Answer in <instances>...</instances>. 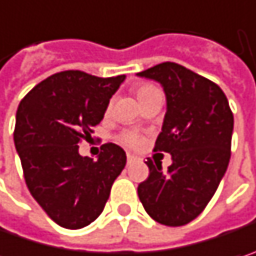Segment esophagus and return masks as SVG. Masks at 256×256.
Instances as JSON below:
<instances>
[{
    "mask_svg": "<svg viewBox=\"0 0 256 256\" xmlns=\"http://www.w3.org/2000/svg\"><path fill=\"white\" fill-rule=\"evenodd\" d=\"M136 160V156L134 155H132V154H128V164H132L133 161Z\"/></svg>",
    "mask_w": 256,
    "mask_h": 256,
    "instance_id": "1",
    "label": "esophagus"
}]
</instances>
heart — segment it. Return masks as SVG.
I'll list each match as a JSON object with an SVG mask.
<instances>
[{
	"mask_svg": "<svg viewBox=\"0 0 256 256\" xmlns=\"http://www.w3.org/2000/svg\"><path fill=\"white\" fill-rule=\"evenodd\" d=\"M155 88L151 86V84H140V86H138L136 88V95H138V100L140 98V96H144V95H146L148 92H151L154 90ZM124 142L128 144V145H132V146H136V145H139L140 144V139L136 136V134H126L124 136Z\"/></svg>",
	"mask_w": 256,
	"mask_h": 256,
	"instance_id": "heart-1",
	"label": "heart"
}]
</instances>
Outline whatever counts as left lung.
I'll list each match as a JSON object with an SVG mask.
<instances>
[{"mask_svg": "<svg viewBox=\"0 0 256 256\" xmlns=\"http://www.w3.org/2000/svg\"><path fill=\"white\" fill-rule=\"evenodd\" d=\"M138 76L164 89L167 111L154 151L168 152L173 160L162 173L161 162L148 158L150 177L138 186V195L160 224L184 226L204 211L226 174L233 112L218 84L180 64L161 62Z\"/></svg>", "mask_w": 256, "mask_h": 256, "instance_id": "8db88e82", "label": "left lung"}]
</instances>
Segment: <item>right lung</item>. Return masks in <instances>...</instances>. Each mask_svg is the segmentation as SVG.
<instances>
[{
  "mask_svg": "<svg viewBox=\"0 0 256 256\" xmlns=\"http://www.w3.org/2000/svg\"><path fill=\"white\" fill-rule=\"evenodd\" d=\"M124 79L67 70L38 83L18 104L14 145L26 184L61 227L76 230L96 220L126 166V152L116 144L102 145L96 161L79 154V142L90 139Z\"/></svg>",
  "mask_w": 256,
  "mask_h": 256,
  "instance_id": "1",
  "label": "right lung"
}]
</instances>
